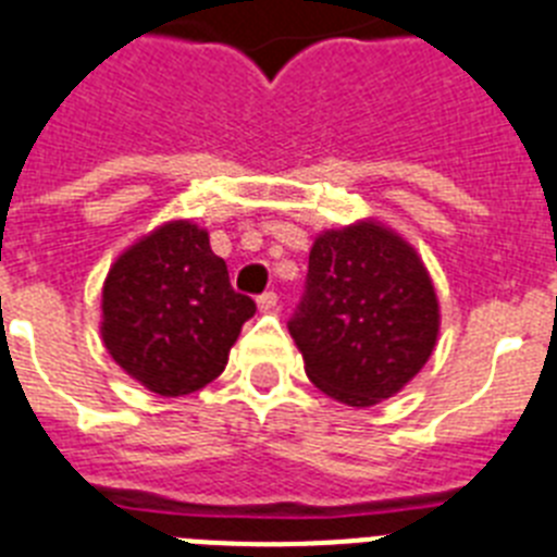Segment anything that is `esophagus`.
Listing matches in <instances>:
<instances>
[{
  "mask_svg": "<svg viewBox=\"0 0 557 557\" xmlns=\"http://www.w3.org/2000/svg\"><path fill=\"white\" fill-rule=\"evenodd\" d=\"M257 308H260V311H274V308H277V294L274 292L260 294V297H257Z\"/></svg>",
  "mask_w": 557,
  "mask_h": 557,
  "instance_id": "1",
  "label": "esophagus"
}]
</instances>
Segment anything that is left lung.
<instances>
[{
    "mask_svg": "<svg viewBox=\"0 0 557 557\" xmlns=\"http://www.w3.org/2000/svg\"><path fill=\"white\" fill-rule=\"evenodd\" d=\"M288 331L322 394L371 408L399 394L436 348V288L422 257L385 223L325 228Z\"/></svg>",
    "mask_w": 557,
    "mask_h": 557,
    "instance_id": "obj_1",
    "label": "left lung"
}]
</instances>
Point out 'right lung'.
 Instances as JSON below:
<instances>
[{
	"mask_svg": "<svg viewBox=\"0 0 557 557\" xmlns=\"http://www.w3.org/2000/svg\"><path fill=\"white\" fill-rule=\"evenodd\" d=\"M255 300L228 283L207 228L166 221L119 255L101 288V339L121 371L158 396L218 380Z\"/></svg>",
	"mask_w": 557,
	"mask_h": 557,
	"instance_id": "add662e5",
	"label": "right lung"
}]
</instances>
